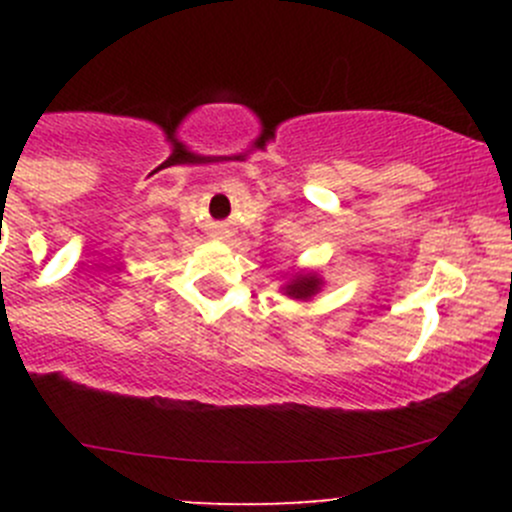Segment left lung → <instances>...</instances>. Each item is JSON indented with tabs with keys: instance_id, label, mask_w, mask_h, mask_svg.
<instances>
[{
	"instance_id": "left-lung-1",
	"label": "left lung",
	"mask_w": 512,
	"mask_h": 512,
	"mask_svg": "<svg viewBox=\"0 0 512 512\" xmlns=\"http://www.w3.org/2000/svg\"><path fill=\"white\" fill-rule=\"evenodd\" d=\"M319 289V280L314 275H304L299 280H294L292 285H287V294L289 297H297V299H307L312 297L314 292Z\"/></svg>"
}]
</instances>
